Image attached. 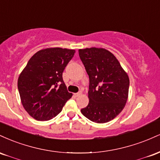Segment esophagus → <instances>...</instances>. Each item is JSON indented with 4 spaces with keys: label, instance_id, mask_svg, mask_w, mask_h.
Masks as SVG:
<instances>
[{
    "label": "esophagus",
    "instance_id": "34e87169",
    "mask_svg": "<svg viewBox=\"0 0 160 160\" xmlns=\"http://www.w3.org/2000/svg\"><path fill=\"white\" fill-rule=\"evenodd\" d=\"M82 93H81V92H77V93H74V96H76V97H78V96H80V95H81Z\"/></svg>",
    "mask_w": 160,
    "mask_h": 160
}]
</instances>
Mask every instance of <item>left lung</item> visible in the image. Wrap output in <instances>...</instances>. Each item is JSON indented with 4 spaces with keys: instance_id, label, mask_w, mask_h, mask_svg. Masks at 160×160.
<instances>
[{
    "instance_id": "left-lung-1",
    "label": "left lung",
    "mask_w": 160,
    "mask_h": 160,
    "mask_svg": "<svg viewBox=\"0 0 160 160\" xmlns=\"http://www.w3.org/2000/svg\"><path fill=\"white\" fill-rule=\"evenodd\" d=\"M79 56L89 75V102L81 113L97 123L114 119L128 98L129 79L117 58L107 49H79Z\"/></svg>"
}]
</instances>
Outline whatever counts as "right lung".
Listing matches in <instances>:
<instances>
[{
    "mask_svg": "<svg viewBox=\"0 0 160 160\" xmlns=\"http://www.w3.org/2000/svg\"><path fill=\"white\" fill-rule=\"evenodd\" d=\"M75 50L49 48L38 51L19 75L18 89L22 103L37 120H49L62 111L71 98L62 73L74 57Z\"/></svg>",
    "mask_w": 160,
    "mask_h": 160,
    "instance_id": "add662e5",
    "label": "right lung"
}]
</instances>
